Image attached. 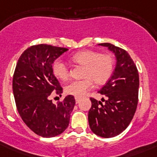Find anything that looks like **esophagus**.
I'll return each instance as SVG.
<instances>
[{"mask_svg": "<svg viewBox=\"0 0 157 157\" xmlns=\"http://www.w3.org/2000/svg\"><path fill=\"white\" fill-rule=\"evenodd\" d=\"M75 99H76V103H78L79 102H80V98H76Z\"/></svg>", "mask_w": 157, "mask_h": 157, "instance_id": "1", "label": "esophagus"}]
</instances>
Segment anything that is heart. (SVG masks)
<instances>
[{"label": "heart", "instance_id": "b5f03b06", "mask_svg": "<svg viewBox=\"0 0 157 157\" xmlns=\"http://www.w3.org/2000/svg\"><path fill=\"white\" fill-rule=\"evenodd\" d=\"M71 60L84 66L83 80L74 81L65 88L67 94L76 98H82L93 87V81L97 84H103L111 77L114 68V59L111 54L85 50L74 54ZM53 73L57 78L66 81L69 76L67 67L61 59H56L52 66Z\"/></svg>", "mask_w": 157, "mask_h": 157}]
</instances>
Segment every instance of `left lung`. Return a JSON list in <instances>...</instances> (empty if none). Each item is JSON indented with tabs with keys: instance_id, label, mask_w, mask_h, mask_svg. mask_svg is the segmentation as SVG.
<instances>
[{
	"instance_id": "left-lung-1",
	"label": "left lung",
	"mask_w": 157,
	"mask_h": 157,
	"mask_svg": "<svg viewBox=\"0 0 157 157\" xmlns=\"http://www.w3.org/2000/svg\"><path fill=\"white\" fill-rule=\"evenodd\" d=\"M98 45L107 47L116 56V67L112 77L98 91L106 98L102 103L91 98L89 124L94 134L112 138L126 129L133 119L139 98V72L129 54L110 43Z\"/></svg>"
}]
</instances>
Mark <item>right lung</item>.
<instances>
[{
	"label": "right lung",
	"mask_w": 157,
	"mask_h": 157,
	"mask_svg": "<svg viewBox=\"0 0 157 157\" xmlns=\"http://www.w3.org/2000/svg\"><path fill=\"white\" fill-rule=\"evenodd\" d=\"M68 49L40 44L31 46L21 54L13 77V93L21 118L35 134L52 138L67 128L76 101L66 96L57 105L50 96L61 94L63 88L53 73L55 59Z\"/></svg>",
	"instance_id": "1"
}]
</instances>
